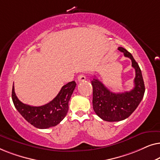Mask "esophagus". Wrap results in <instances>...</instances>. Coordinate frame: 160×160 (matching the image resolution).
Returning a JSON list of instances; mask_svg holds the SVG:
<instances>
[{"mask_svg":"<svg viewBox=\"0 0 160 160\" xmlns=\"http://www.w3.org/2000/svg\"><path fill=\"white\" fill-rule=\"evenodd\" d=\"M77 78H78V82H83V81H84L85 79H86V76H85L84 73H81L78 76Z\"/></svg>","mask_w":160,"mask_h":160,"instance_id":"obj_1","label":"esophagus"}]
</instances>
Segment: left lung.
<instances>
[{"instance_id":"left-lung-1","label":"left lung","mask_w":160,"mask_h":160,"mask_svg":"<svg viewBox=\"0 0 160 160\" xmlns=\"http://www.w3.org/2000/svg\"><path fill=\"white\" fill-rule=\"evenodd\" d=\"M118 49L132 61V66L135 71V87L131 91L114 93L107 89L98 78L92 80L94 111L107 122H119L128 118L138 106L145 92V85L138 64L132 54L123 47H119Z\"/></svg>"}]
</instances>
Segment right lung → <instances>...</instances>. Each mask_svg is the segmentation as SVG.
<instances>
[{
  "label": "right lung",
  "instance_id": "1",
  "mask_svg": "<svg viewBox=\"0 0 160 160\" xmlns=\"http://www.w3.org/2000/svg\"><path fill=\"white\" fill-rule=\"evenodd\" d=\"M76 86L74 81L68 82L61 88L52 101L41 106H31L23 103L17 98L13 85L12 100L19 113L32 126L39 129L49 128L58 124L66 116L69 100Z\"/></svg>",
  "mask_w": 160,
  "mask_h": 160
}]
</instances>
